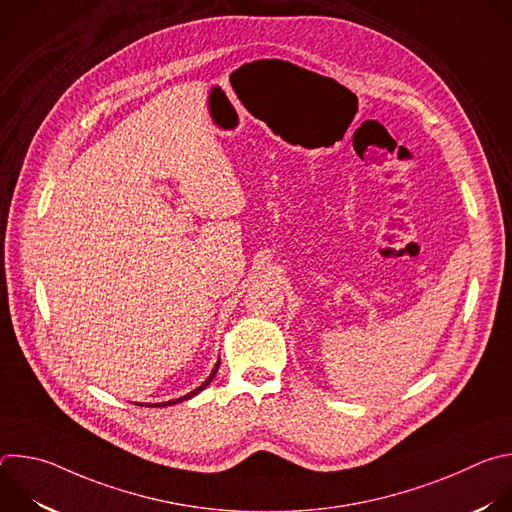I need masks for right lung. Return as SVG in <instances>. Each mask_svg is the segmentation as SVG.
I'll return each mask as SVG.
<instances>
[{
    "instance_id": "right-lung-1",
    "label": "right lung",
    "mask_w": 512,
    "mask_h": 512,
    "mask_svg": "<svg viewBox=\"0 0 512 512\" xmlns=\"http://www.w3.org/2000/svg\"><path fill=\"white\" fill-rule=\"evenodd\" d=\"M218 364H221V358H218V362L214 364V369L210 371V375L206 377V381L200 385V387H196L194 391H190V393H186L184 397H180V399H172V401H164V403H137V405H152V407H168V405H176V403H182V401H188V399H192L194 395H198L202 389H206L208 385H210V381L216 377V371H218Z\"/></svg>"
}]
</instances>
